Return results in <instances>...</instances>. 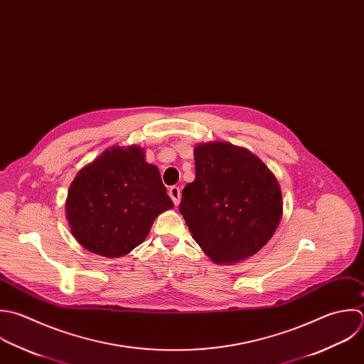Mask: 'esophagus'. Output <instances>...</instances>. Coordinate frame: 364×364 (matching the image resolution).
<instances>
[{"mask_svg":"<svg viewBox=\"0 0 364 364\" xmlns=\"http://www.w3.org/2000/svg\"><path fill=\"white\" fill-rule=\"evenodd\" d=\"M168 196L171 197L173 203H174L176 205H178V203H180V197H181V191H180V188H178L177 186H171V187L168 188Z\"/></svg>","mask_w":364,"mask_h":364,"instance_id":"obj_1","label":"esophagus"}]
</instances>
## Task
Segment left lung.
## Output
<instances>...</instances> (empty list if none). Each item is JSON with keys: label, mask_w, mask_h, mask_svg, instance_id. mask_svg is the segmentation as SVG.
Segmentation results:
<instances>
[{"label": "left lung", "mask_w": 364, "mask_h": 364, "mask_svg": "<svg viewBox=\"0 0 364 364\" xmlns=\"http://www.w3.org/2000/svg\"><path fill=\"white\" fill-rule=\"evenodd\" d=\"M194 161L196 180L178 207L194 241L217 264L252 257L282 217L275 176L250 150L225 141L196 146Z\"/></svg>", "instance_id": "left-lung-1"}]
</instances>
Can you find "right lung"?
I'll return each instance as SVG.
<instances>
[{
  "label": "right lung",
  "instance_id": "right-lung-1",
  "mask_svg": "<svg viewBox=\"0 0 364 364\" xmlns=\"http://www.w3.org/2000/svg\"><path fill=\"white\" fill-rule=\"evenodd\" d=\"M174 204L159 168L137 146L112 147L85 166L72 181L66 218L87 251L117 258L140 245L156 217Z\"/></svg>",
  "mask_w": 364,
  "mask_h": 364
}]
</instances>
